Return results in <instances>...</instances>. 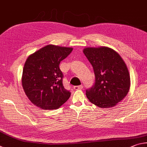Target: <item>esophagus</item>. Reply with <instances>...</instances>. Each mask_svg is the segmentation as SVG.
<instances>
[{"mask_svg": "<svg viewBox=\"0 0 147 147\" xmlns=\"http://www.w3.org/2000/svg\"><path fill=\"white\" fill-rule=\"evenodd\" d=\"M83 88V85H79V86H75L74 88L75 90H81Z\"/></svg>", "mask_w": 147, "mask_h": 147, "instance_id": "obj_1", "label": "esophagus"}]
</instances>
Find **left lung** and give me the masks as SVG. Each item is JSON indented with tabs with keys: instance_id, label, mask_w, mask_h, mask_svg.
<instances>
[{
	"instance_id": "left-lung-1",
	"label": "left lung",
	"mask_w": 147,
	"mask_h": 147,
	"mask_svg": "<svg viewBox=\"0 0 147 147\" xmlns=\"http://www.w3.org/2000/svg\"><path fill=\"white\" fill-rule=\"evenodd\" d=\"M83 52L95 74L94 85L86 90L87 98L98 107H114L129 90L130 79L127 65L110 48H86Z\"/></svg>"
}]
</instances>
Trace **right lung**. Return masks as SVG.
<instances>
[{
  "mask_svg": "<svg viewBox=\"0 0 147 147\" xmlns=\"http://www.w3.org/2000/svg\"><path fill=\"white\" fill-rule=\"evenodd\" d=\"M73 48L48 45L28 57L22 71V84L32 103L43 110L57 109L69 97L64 88L61 61Z\"/></svg>",
  "mask_w": 147,
  "mask_h": 147,
  "instance_id": "right-lung-1",
  "label": "right lung"
}]
</instances>
